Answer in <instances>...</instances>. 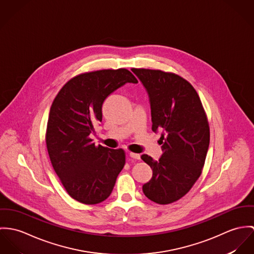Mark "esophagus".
Returning <instances> with one entry per match:
<instances>
[{"label": "esophagus", "mask_w": 254, "mask_h": 254, "mask_svg": "<svg viewBox=\"0 0 254 254\" xmlns=\"http://www.w3.org/2000/svg\"><path fill=\"white\" fill-rule=\"evenodd\" d=\"M129 157L132 158V159H135V160H140V155L139 154H136V153H129Z\"/></svg>", "instance_id": "esophagus-1"}]
</instances>
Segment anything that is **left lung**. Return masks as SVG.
<instances>
[{
	"mask_svg": "<svg viewBox=\"0 0 254 254\" xmlns=\"http://www.w3.org/2000/svg\"><path fill=\"white\" fill-rule=\"evenodd\" d=\"M146 88L152 117V130L161 131L163 155L150 166L153 176L143 185L149 199L168 204L185 196L203 168L209 145V127L197 91L180 76L151 69H132Z\"/></svg>",
	"mask_w": 254,
	"mask_h": 254,
	"instance_id": "8db88e82",
	"label": "left lung"
}]
</instances>
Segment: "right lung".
Returning <instances> with one entry per match:
<instances>
[{
	"label": "right lung",
	"mask_w": 254,
	"mask_h": 254,
	"mask_svg": "<svg viewBox=\"0 0 254 254\" xmlns=\"http://www.w3.org/2000/svg\"><path fill=\"white\" fill-rule=\"evenodd\" d=\"M127 83L138 81L125 68L84 73L63 85L52 104L46 133L49 156L67 193L80 202L105 200L126 164L123 149L95 146L89 134L102 121L104 100Z\"/></svg>",
	"instance_id": "right-lung-1"
}]
</instances>
